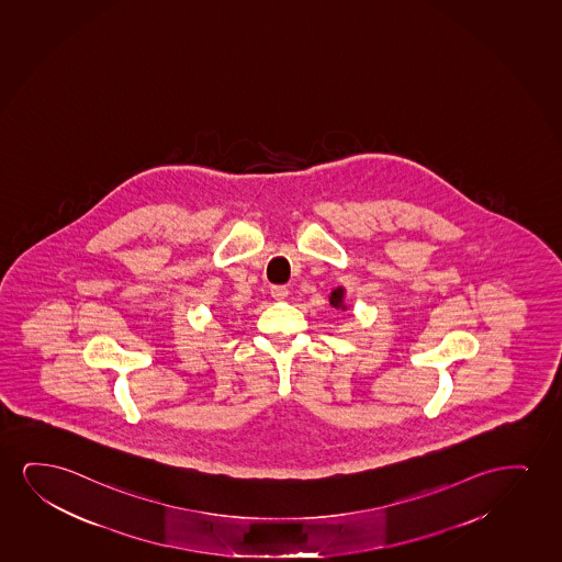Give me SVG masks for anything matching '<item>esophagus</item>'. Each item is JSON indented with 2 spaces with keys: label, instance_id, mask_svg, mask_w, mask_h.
<instances>
[{
  "label": "esophagus",
  "instance_id": "esophagus-1",
  "mask_svg": "<svg viewBox=\"0 0 562 562\" xmlns=\"http://www.w3.org/2000/svg\"><path fill=\"white\" fill-rule=\"evenodd\" d=\"M288 288L285 285H272L270 288V295L277 301H284L288 297Z\"/></svg>",
  "mask_w": 562,
  "mask_h": 562
}]
</instances>
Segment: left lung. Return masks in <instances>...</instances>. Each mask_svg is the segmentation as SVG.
I'll use <instances>...</instances> for the list:
<instances>
[{
  "mask_svg": "<svg viewBox=\"0 0 562 562\" xmlns=\"http://www.w3.org/2000/svg\"><path fill=\"white\" fill-rule=\"evenodd\" d=\"M329 305L341 308V311H347V305H345V290H342V288H336V290L331 292V295H329Z\"/></svg>",
  "mask_w": 562,
  "mask_h": 562,
  "instance_id": "obj_1",
  "label": "left lung"
}]
</instances>
